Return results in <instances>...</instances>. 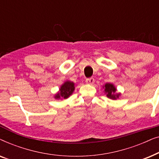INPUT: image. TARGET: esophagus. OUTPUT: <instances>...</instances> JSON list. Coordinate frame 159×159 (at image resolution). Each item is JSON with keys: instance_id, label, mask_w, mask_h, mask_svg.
Returning <instances> with one entry per match:
<instances>
[{"instance_id": "34e87169", "label": "esophagus", "mask_w": 159, "mask_h": 159, "mask_svg": "<svg viewBox=\"0 0 159 159\" xmlns=\"http://www.w3.org/2000/svg\"><path fill=\"white\" fill-rule=\"evenodd\" d=\"M85 82L88 84H93L95 82V80L93 78H90V79H87Z\"/></svg>"}]
</instances>
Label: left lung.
<instances>
[{
	"instance_id": "obj_1",
	"label": "left lung",
	"mask_w": 159,
	"mask_h": 159,
	"mask_svg": "<svg viewBox=\"0 0 159 159\" xmlns=\"http://www.w3.org/2000/svg\"><path fill=\"white\" fill-rule=\"evenodd\" d=\"M103 89H104V93L108 98L111 100H116L121 96V93H117L116 88L114 84L112 83H106L103 86Z\"/></svg>"
}]
</instances>
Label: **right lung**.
Wrapping results in <instances>:
<instances>
[{
    "instance_id": "right-lung-1",
    "label": "right lung",
    "mask_w": 159,
    "mask_h": 159,
    "mask_svg": "<svg viewBox=\"0 0 159 159\" xmlns=\"http://www.w3.org/2000/svg\"><path fill=\"white\" fill-rule=\"evenodd\" d=\"M75 90V83L73 82L66 80L60 86L59 90L54 95V98L57 100L66 99L72 95Z\"/></svg>"
}]
</instances>
